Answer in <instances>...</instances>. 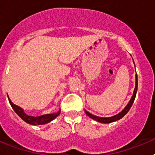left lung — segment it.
<instances>
[{"instance_id": "8db88e82", "label": "left lung", "mask_w": 155, "mask_h": 155, "mask_svg": "<svg viewBox=\"0 0 155 155\" xmlns=\"http://www.w3.org/2000/svg\"><path fill=\"white\" fill-rule=\"evenodd\" d=\"M135 78H136V83H135V88H134V94H133L132 97H131L130 100V102H128V104L126 105V107L124 108V109H123L120 113L115 115V116H111V117H100V116H97L91 114V113H90L89 112H87V110H84L86 115L89 116L90 118H91L92 120L99 122V123H102V124H110V123H113V122H115L116 121V120H119L121 118H123V117H124V116L128 113L129 110L130 109L131 106H132L133 103H134V99H135V97H136L137 91V85H138L137 74L136 75H135Z\"/></svg>"}]
</instances>
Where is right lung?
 <instances>
[{
	"label": "right lung",
	"mask_w": 155,
	"mask_h": 155,
	"mask_svg": "<svg viewBox=\"0 0 155 155\" xmlns=\"http://www.w3.org/2000/svg\"><path fill=\"white\" fill-rule=\"evenodd\" d=\"M8 100H9V102H10L11 105H12V109H14V111L15 112L18 114V116L20 117L21 119H22L25 123L28 124H31V125H43V124H46L48 123L51 122L52 120H53L56 117L60 115L61 113V109L58 112L55 113H50V114H45L42 115V116H28L26 113L24 112V109L22 108L19 107L18 105H15L13 102L11 101V99L9 98L8 95Z\"/></svg>",
	"instance_id": "obj_1"
}]
</instances>
